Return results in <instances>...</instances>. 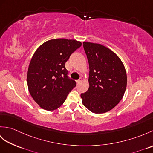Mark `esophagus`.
<instances>
[{"instance_id":"1","label":"esophagus","mask_w":153,"mask_h":153,"mask_svg":"<svg viewBox=\"0 0 153 153\" xmlns=\"http://www.w3.org/2000/svg\"><path fill=\"white\" fill-rule=\"evenodd\" d=\"M82 79H79L78 80H77V81H76V83H77V84H79L81 82H82Z\"/></svg>"}]
</instances>
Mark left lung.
<instances>
[{
    "label": "left lung",
    "instance_id": "left-lung-1",
    "mask_svg": "<svg viewBox=\"0 0 153 153\" xmlns=\"http://www.w3.org/2000/svg\"><path fill=\"white\" fill-rule=\"evenodd\" d=\"M89 64V87L81 94L82 102L95 114L105 113L118 105L124 95L127 75L119 57L103 45L83 42Z\"/></svg>",
    "mask_w": 153,
    "mask_h": 153
}]
</instances>
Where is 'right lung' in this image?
<instances>
[{
    "label": "right lung",
    "mask_w": 153,
    "mask_h": 153,
    "mask_svg": "<svg viewBox=\"0 0 153 153\" xmlns=\"http://www.w3.org/2000/svg\"><path fill=\"white\" fill-rule=\"evenodd\" d=\"M81 46L82 43L76 40L57 39L45 42L35 51L28 68L27 85L42 108L57 109L76 86L68 76L65 63Z\"/></svg>",
    "instance_id": "obj_1"
}]
</instances>
